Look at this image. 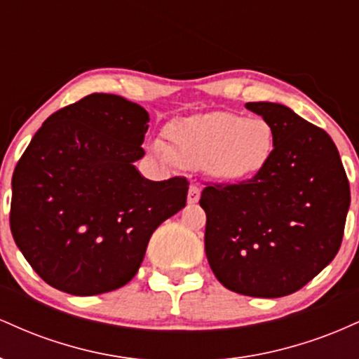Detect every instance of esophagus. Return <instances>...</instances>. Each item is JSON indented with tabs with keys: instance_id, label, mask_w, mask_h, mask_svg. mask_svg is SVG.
<instances>
[{
	"instance_id": "obj_1",
	"label": "esophagus",
	"mask_w": 359,
	"mask_h": 359,
	"mask_svg": "<svg viewBox=\"0 0 359 359\" xmlns=\"http://www.w3.org/2000/svg\"><path fill=\"white\" fill-rule=\"evenodd\" d=\"M199 199H201V189L197 187V185H191V187H189V192H187V203L196 204V203H199Z\"/></svg>"
}]
</instances>
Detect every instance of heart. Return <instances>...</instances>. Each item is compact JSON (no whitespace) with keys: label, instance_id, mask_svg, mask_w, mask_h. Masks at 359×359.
<instances>
[{"label":"heart","instance_id":"obj_1","mask_svg":"<svg viewBox=\"0 0 359 359\" xmlns=\"http://www.w3.org/2000/svg\"><path fill=\"white\" fill-rule=\"evenodd\" d=\"M168 145L160 140L150 151L162 162L175 160L192 170H203L217 182L236 184L255 179L270 165L277 137L266 118L214 111L170 123Z\"/></svg>","mask_w":359,"mask_h":359}]
</instances>
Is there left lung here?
Here are the masks:
<instances>
[{"label":"left lung","mask_w":359,"mask_h":359,"mask_svg":"<svg viewBox=\"0 0 359 359\" xmlns=\"http://www.w3.org/2000/svg\"><path fill=\"white\" fill-rule=\"evenodd\" d=\"M246 109L273 125L277 147L258 177L201 194L205 257L229 290L277 299L334 259L351 203L349 182L324 130L280 102H248Z\"/></svg>","instance_id":"left-lung-1"}]
</instances>
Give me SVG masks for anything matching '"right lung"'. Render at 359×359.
I'll return each instance as SVG.
<instances>
[{"label": "right lung", "instance_id": "obj_1", "mask_svg": "<svg viewBox=\"0 0 359 359\" xmlns=\"http://www.w3.org/2000/svg\"><path fill=\"white\" fill-rule=\"evenodd\" d=\"M148 121L137 102L89 94L47 118L16 163L11 233L48 285L72 295L126 285L155 229L185 208L184 177L154 182L135 167Z\"/></svg>", "mask_w": 359, "mask_h": 359}]
</instances>
